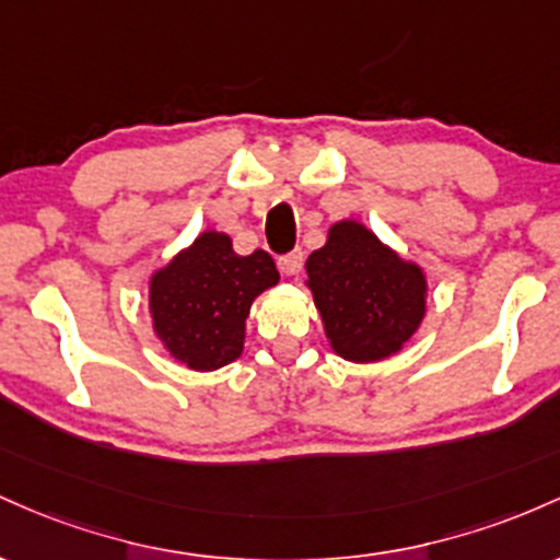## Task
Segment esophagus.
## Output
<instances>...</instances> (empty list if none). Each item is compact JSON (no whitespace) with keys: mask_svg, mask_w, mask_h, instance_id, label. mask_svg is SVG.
<instances>
[{"mask_svg":"<svg viewBox=\"0 0 560 560\" xmlns=\"http://www.w3.org/2000/svg\"><path fill=\"white\" fill-rule=\"evenodd\" d=\"M278 267L285 275H299L301 267H304V250L296 248V250H288V254H282L278 259Z\"/></svg>","mask_w":560,"mask_h":560,"instance_id":"obj_1","label":"esophagus"}]
</instances>
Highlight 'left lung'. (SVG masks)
Returning a JSON list of instances; mask_svg holds the SVG:
<instances>
[{"instance_id": "1", "label": "left lung", "mask_w": 560, "mask_h": 560, "mask_svg": "<svg viewBox=\"0 0 560 560\" xmlns=\"http://www.w3.org/2000/svg\"><path fill=\"white\" fill-rule=\"evenodd\" d=\"M306 275L325 332L343 360L392 357L423 319V272L357 222L330 228L328 243L306 259Z\"/></svg>"}]
</instances>
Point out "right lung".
Listing matches in <instances>:
<instances>
[{"mask_svg":"<svg viewBox=\"0 0 560 560\" xmlns=\"http://www.w3.org/2000/svg\"><path fill=\"white\" fill-rule=\"evenodd\" d=\"M280 280L267 250L237 256L222 232H203L150 280V312L166 349L192 370L237 360L250 304Z\"/></svg>","mask_w":560,"mask_h":560,"instance_id":"1","label":"right lung"}]
</instances>
